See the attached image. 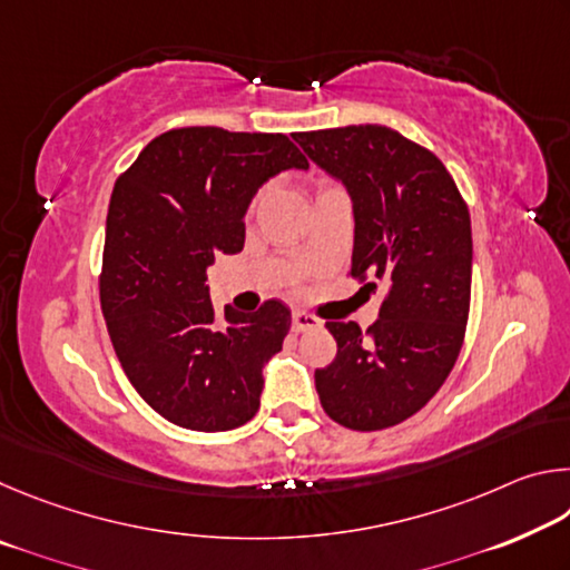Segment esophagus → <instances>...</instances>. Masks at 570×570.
Listing matches in <instances>:
<instances>
[{
	"label": "esophagus",
	"instance_id": "obj_1",
	"mask_svg": "<svg viewBox=\"0 0 570 570\" xmlns=\"http://www.w3.org/2000/svg\"><path fill=\"white\" fill-rule=\"evenodd\" d=\"M292 326H294V332L322 330V320H316V316L306 314V312H294V316H292Z\"/></svg>",
	"mask_w": 570,
	"mask_h": 570
}]
</instances>
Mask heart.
Masks as SVG:
<instances>
[{"label":"heart","mask_w":570,"mask_h":570,"mask_svg":"<svg viewBox=\"0 0 570 570\" xmlns=\"http://www.w3.org/2000/svg\"><path fill=\"white\" fill-rule=\"evenodd\" d=\"M324 188H332V186H322V190H324Z\"/></svg>","instance_id":"obj_1"}]
</instances>
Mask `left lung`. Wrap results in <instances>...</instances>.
I'll use <instances>...</instances> for the list:
<instances>
[{
  "instance_id": "obj_1",
  "label": "left lung",
  "mask_w": 570,
  "mask_h": 570,
  "mask_svg": "<svg viewBox=\"0 0 570 570\" xmlns=\"http://www.w3.org/2000/svg\"><path fill=\"white\" fill-rule=\"evenodd\" d=\"M294 140L350 193V274L384 292L380 320L366 332L354 322H326L336 356L314 372L316 392L344 428H392L435 397L465 340L468 206L435 153L384 125L294 132Z\"/></svg>"
}]
</instances>
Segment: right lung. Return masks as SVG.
I'll return each instance as SVG.
<instances>
[{
	"instance_id": "obj_1",
	"label": "right lung",
	"mask_w": 570,
	"mask_h": 570,
	"mask_svg": "<svg viewBox=\"0 0 570 570\" xmlns=\"http://www.w3.org/2000/svg\"><path fill=\"white\" fill-rule=\"evenodd\" d=\"M308 160L282 132L178 128L150 140L115 180L100 304L110 342L142 400L178 428L224 432L258 412L264 364L282 352L288 306H226L218 322L206 272L244 248L250 198Z\"/></svg>"
}]
</instances>
